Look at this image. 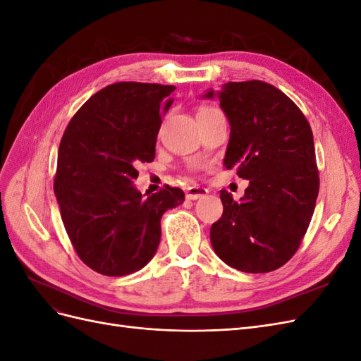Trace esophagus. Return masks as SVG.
Masks as SVG:
<instances>
[{
  "mask_svg": "<svg viewBox=\"0 0 361 361\" xmlns=\"http://www.w3.org/2000/svg\"><path fill=\"white\" fill-rule=\"evenodd\" d=\"M206 194H207V190L202 188V187H188L187 192H185V195H187L188 200L202 199V197H204Z\"/></svg>",
  "mask_w": 361,
  "mask_h": 361,
  "instance_id": "esophagus-1",
  "label": "esophagus"
}]
</instances>
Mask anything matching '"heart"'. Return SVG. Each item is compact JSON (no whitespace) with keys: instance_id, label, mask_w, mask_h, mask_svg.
<instances>
[{"instance_id":"heart-1","label":"heart","mask_w":361,"mask_h":361,"mask_svg":"<svg viewBox=\"0 0 361 361\" xmlns=\"http://www.w3.org/2000/svg\"><path fill=\"white\" fill-rule=\"evenodd\" d=\"M212 111H216L215 108H211V106H202L197 114H206V113H212Z\"/></svg>"}]
</instances>
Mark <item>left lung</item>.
<instances>
[{"instance_id":"1","label":"left lung","mask_w":361,"mask_h":361,"mask_svg":"<svg viewBox=\"0 0 361 361\" xmlns=\"http://www.w3.org/2000/svg\"><path fill=\"white\" fill-rule=\"evenodd\" d=\"M214 94L231 123L224 166L250 185L241 202L221 190L212 247L235 269L274 271L297 253L318 199L312 128L295 102L268 82H227L204 97Z\"/></svg>"}]
</instances>
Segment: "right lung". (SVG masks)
<instances>
[{"mask_svg": "<svg viewBox=\"0 0 361 361\" xmlns=\"http://www.w3.org/2000/svg\"><path fill=\"white\" fill-rule=\"evenodd\" d=\"M174 85L114 82L94 93L64 129L54 192L68 236L84 264L128 276L154 257L161 216L185 194L164 185L143 197L133 185L140 162L155 159L162 114Z\"/></svg>", "mask_w": 361, "mask_h": 361, "instance_id": "right-lung-1", "label": "right lung"}]
</instances>
